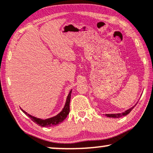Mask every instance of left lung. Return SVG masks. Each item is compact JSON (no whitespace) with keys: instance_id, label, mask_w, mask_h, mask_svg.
<instances>
[{"instance_id":"obj_1","label":"left lung","mask_w":153,"mask_h":153,"mask_svg":"<svg viewBox=\"0 0 153 153\" xmlns=\"http://www.w3.org/2000/svg\"><path fill=\"white\" fill-rule=\"evenodd\" d=\"M135 106H136V105H134V106L131 107V108H129V109L123 112V113H121V114H106V116L107 117H112V118H119V117H124V116L127 115L128 114L130 113V111L133 109V108H134V107Z\"/></svg>"}]
</instances>
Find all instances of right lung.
<instances>
[{
  "label": "right lung",
  "mask_w": 153,
  "mask_h": 153,
  "mask_svg": "<svg viewBox=\"0 0 153 153\" xmlns=\"http://www.w3.org/2000/svg\"><path fill=\"white\" fill-rule=\"evenodd\" d=\"M71 93L72 91H70L69 94H68V98H67L66 100V103L65 105L64 108L62 111L60 113L58 114L57 116L55 117H52V118L50 119H39L36 118V117H33L29 114H27L25 111H24L23 109L22 111L26 115H27L28 117L30 118L33 122L37 124L38 125L41 126V127H52V126H55L59 124V123H61L65 119L68 117V115L69 114V112H70V102H71Z\"/></svg>",
  "instance_id": "right-lung-1"
}]
</instances>
